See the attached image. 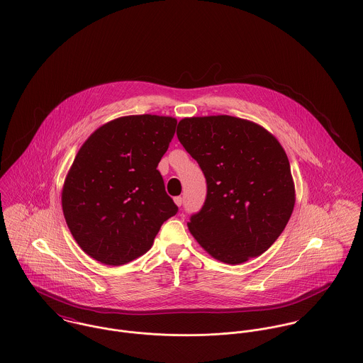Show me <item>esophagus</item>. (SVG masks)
Returning <instances> with one entry per match:
<instances>
[{
	"instance_id": "1",
	"label": "esophagus",
	"mask_w": 363,
	"mask_h": 363,
	"mask_svg": "<svg viewBox=\"0 0 363 363\" xmlns=\"http://www.w3.org/2000/svg\"><path fill=\"white\" fill-rule=\"evenodd\" d=\"M174 203L177 207H182L183 206V199L182 197H174Z\"/></svg>"
}]
</instances>
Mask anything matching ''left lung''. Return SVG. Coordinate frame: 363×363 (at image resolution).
Returning <instances> with one entry per match:
<instances>
[{
	"mask_svg": "<svg viewBox=\"0 0 363 363\" xmlns=\"http://www.w3.org/2000/svg\"><path fill=\"white\" fill-rule=\"evenodd\" d=\"M177 138L207 180L204 206L189 229L213 259L242 264L267 252L295 206L291 166L277 138L232 117L183 118Z\"/></svg>",
	"mask_w": 363,
	"mask_h": 363,
	"instance_id": "obj_1",
	"label": "left lung"
}]
</instances>
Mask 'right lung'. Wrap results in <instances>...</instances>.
<instances>
[{
  "label": "right lung",
  "mask_w": 363,
  "mask_h": 363,
  "mask_svg": "<svg viewBox=\"0 0 363 363\" xmlns=\"http://www.w3.org/2000/svg\"><path fill=\"white\" fill-rule=\"evenodd\" d=\"M176 118L127 116L98 128L81 147L62 187L65 222L92 259L123 265L147 253L162 223L179 208L157 163Z\"/></svg>",
  "instance_id": "right-lung-1"
}]
</instances>
